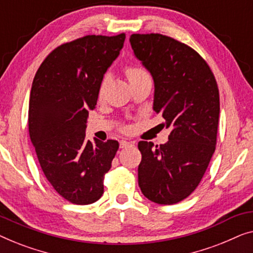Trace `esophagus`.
Here are the masks:
<instances>
[{"instance_id": "obj_1", "label": "esophagus", "mask_w": 253, "mask_h": 253, "mask_svg": "<svg viewBox=\"0 0 253 253\" xmlns=\"http://www.w3.org/2000/svg\"><path fill=\"white\" fill-rule=\"evenodd\" d=\"M134 142L131 141H126V140H123L120 141V148H127V147H130V145H133Z\"/></svg>"}]
</instances>
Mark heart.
<instances>
[{
  "mask_svg": "<svg viewBox=\"0 0 253 253\" xmlns=\"http://www.w3.org/2000/svg\"><path fill=\"white\" fill-rule=\"evenodd\" d=\"M126 74L128 77V80H133V79H136V78L143 76V74H145V72L142 69H140V67H136V66H128L126 67ZM105 84V80L103 81L102 84V89L103 87H104Z\"/></svg>",
  "mask_w": 253,
  "mask_h": 253,
  "instance_id": "heart-1",
  "label": "heart"
}]
</instances>
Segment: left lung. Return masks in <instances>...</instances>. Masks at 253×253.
<instances>
[{
	"label": "left lung",
	"mask_w": 253,
	"mask_h": 253,
	"mask_svg": "<svg viewBox=\"0 0 253 253\" xmlns=\"http://www.w3.org/2000/svg\"><path fill=\"white\" fill-rule=\"evenodd\" d=\"M134 55L152 76L154 110L162 113L169 141H140L138 186L157 204L172 205L196 189L216 144L220 102L208 63L189 45L162 34H131Z\"/></svg>",
	"instance_id": "left-lung-1"
}]
</instances>
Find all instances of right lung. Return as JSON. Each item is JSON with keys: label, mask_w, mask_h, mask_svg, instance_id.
Instances as JSON below:
<instances>
[{"label": "right lung", "mask_w": 253, "mask_h": 253, "mask_svg": "<svg viewBox=\"0 0 253 253\" xmlns=\"http://www.w3.org/2000/svg\"><path fill=\"white\" fill-rule=\"evenodd\" d=\"M126 35H87L47 56L32 84L28 130L50 186L73 204L87 205L104 193L118 141L86 138L88 110L97 103L103 77Z\"/></svg>", "instance_id": "add662e5"}]
</instances>
